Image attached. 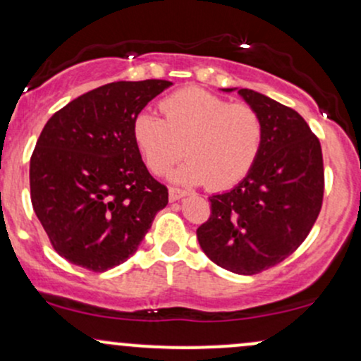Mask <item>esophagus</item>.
<instances>
[{"mask_svg":"<svg viewBox=\"0 0 361 361\" xmlns=\"http://www.w3.org/2000/svg\"><path fill=\"white\" fill-rule=\"evenodd\" d=\"M188 195V192H185V190H180V188H169V200L171 202H176L180 199H185V197Z\"/></svg>","mask_w":361,"mask_h":361,"instance_id":"esophagus-1","label":"esophagus"}]
</instances>
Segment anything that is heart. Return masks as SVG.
Returning a JSON list of instances; mask_svg holds the SVG:
<instances>
[{"label": "heart", "mask_w": 361, "mask_h": 361, "mask_svg": "<svg viewBox=\"0 0 361 361\" xmlns=\"http://www.w3.org/2000/svg\"><path fill=\"white\" fill-rule=\"evenodd\" d=\"M164 120L137 114L133 140L150 171L162 174L183 156L173 173L183 185L224 190L252 171L264 142L260 114L245 102H231L199 87H188L161 101Z\"/></svg>", "instance_id": "1"}]
</instances>
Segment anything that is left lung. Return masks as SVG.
<instances>
[{
	"instance_id": "8db88e82",
	"label": "left lung",
	"mask_w": 361,
	"mask_h": 361,
	"mask_svg": "<svg viewBox=\"0 0 361 361\" xmlns=\"http://www.w3.org/2000/svg\"><path fill=\"white\" fill-rule=\"evenodd\" d=\"M236 92L260 114L264 142L252 171L209 197L211 217L197 229L205 255L235 274L252 276L291 255L315 224L324 197L320 142L295 109L250 89Z\"/></svg>"
}]
</instances>
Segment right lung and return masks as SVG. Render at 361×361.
<instances>
[{
	"label": "right lung",
	"instance_id": "obj_1",
	"mask_svg": "<svg viewBox=\"0 0 361 361\" xmlns=\"http://www.w3.org/2000/svg\"><path fill=\"white\" fill-rule=\"evenodd\" d=\"M173 84L113 82L73 99L42 128L30 157V199L63 259L104 272L132 257L168 188L133 140L137 114Z\"/></svg>",
	"mask_w": 361,
	"mask_h": 361
}]
</instances>
